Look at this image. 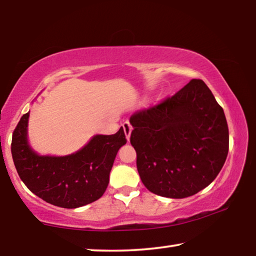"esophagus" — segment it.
<instances>
[{"mask_svg": "<svg viewBox=\"0 0 256 256\" xmlns=\"http://www.w3.org/2000/svg\"><path fill=\"white\" fill-rule=\"evenodd\" d=\"M123 130H124V133L125 136H126L128 141L130 140V136H131V132H132V125L130 124V122H124L123 123Z\"/></svg>", "mask_w": 256, "mask_h": 256, "instance_id": "esophagus-1", "label": "esophagus"}]
</instances>
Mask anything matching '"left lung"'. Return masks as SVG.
I'll return each instance as SVG.
<instances>
[{
	"instance_id": "1",
	"label": "left lung",
	"mask_w": 256,
	"mask_h": 256,
	"mask_svg": "<svg viewBox=\"0 0 256 256\" xmlns=\"http://www.w3.org/2000/svg\"><path fill=\"white\" fill-rule=\"evenodd\" d=\"M131 144L144 185L157 196L183 198L211 184L229 149L222 107L200 79L131 116Z\"/></svg>"
}]
</instances>
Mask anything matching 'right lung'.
Listing matches in <instances>:
<instances>
[{
    "mask_svg": "<svg viewBox=\"0 0 256 256\" xmlns=\"http://www.w3.org/2000/svg\"><path fill=\"white\" fill-rule=\"evenodd\" d=\"M29 112L22 115L12 136L11 152L21 180L50 204L76 209L102 196L120 146L126 144L123 128L112 136H94L76 154L40 156L27 140Z\"/></svg>",
    "mask_w": 256,
    "mask_h": 256,
    "instance_id": "obj_1",
    "label": "right lung"
}]
</instances>
